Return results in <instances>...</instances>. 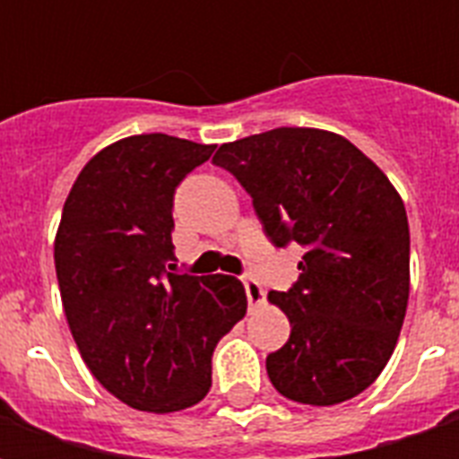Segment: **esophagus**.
Here are the masks:
<instances>
[{
    "label": "esophagus",
    "mask_w": 459,
    "mask_h": 459,
    "mask_svg": "<svg viewBox=\"0 0 459 459\" xmlns=\"http://www.w3.org/2000/svg\"><path fill=\"white\" fill-rule=\"evenodd\" d=\"M243 288H246V298H248L250 307H258V305L265 302V290H263L258 280L246 278L243 280Z\"/></svg>",
    "instance_id": "obj_1"
}]
</instances>
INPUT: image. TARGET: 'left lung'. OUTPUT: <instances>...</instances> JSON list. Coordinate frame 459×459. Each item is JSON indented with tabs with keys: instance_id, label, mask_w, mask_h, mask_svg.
<instances>
[{
	"instance_id": "1",
	"label": "left lung",
	"mask_w": 459,
	"mask_h": 459,
	"mask_svg": "<svg viewBox=\"0 0 459 459\" xmlns=\"http://www.w3.org/2000/svg\"><path fill=\"white\" fill-rule=\"evenodd\" d=\"M275 248H305L288 292L268 299L290 319L265 359L280 394L307 405L354 398L384 371L403 327L411 233L403 201L374 161L334 132L278 127L221 144Z\"/></svg>"
}]
</instances>
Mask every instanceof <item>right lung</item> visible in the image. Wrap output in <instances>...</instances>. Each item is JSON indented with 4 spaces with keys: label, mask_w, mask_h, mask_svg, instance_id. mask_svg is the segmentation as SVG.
<instances>
[{
    "label": "right lung",
    "mask_w": 459,
    "mask_h": 459,
    "mask_svg": "<svg viewBox=\"0 0 459 459\" xmlns=\"http://www.w3.org/2000/svg\"><path fill=\"white\" fill-rule=\"evenodd\" d=\"M213 144L134 134L78 174L61 213L54 260L78 351L122 403L174 413L211 388V356L246 315L230 275L174 270V194Z\"/></svg>",
    "instance_id": "1"
}]
</instances>
